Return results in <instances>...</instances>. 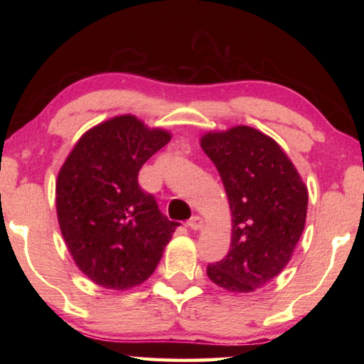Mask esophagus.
<instances>
[{"mask_svg":"<svg viewBox=\"0 0 364 364\" xmlns=\"http://www.w3.org/2000/svg\"><path fill=\"white\" fill-rule=\"evenodd\" d=\"M191 230H194V231H199L202 226H204V220H202L200 217H197V215H194V217H191L189 220H188V223H186Z\"/></svg>","mask_w":364,"mask_h":364,"instance_id":"34e87169","label":"esophagus"}]
</instances>
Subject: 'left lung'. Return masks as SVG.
Listing matches in <instances>:
<instances>
[{
  "label": "left lung",
  "mask_w": 364,
  "mask_h": 364,
  "mask_svg": "<svg viewBox=\"0 0 364 364\" xmlns=\"http://www.w3.org/2000/svg\"><path fill=\"white\" fill-rule=\"evenodd\" d=\"M223 181L232 213L231 247L207 267L208 279L252 292L286 268L304 232L308 191L274 139L250 127L200 139Z\"/></svg>",
  "instance_id": "8db88e82"
}]
</instances>
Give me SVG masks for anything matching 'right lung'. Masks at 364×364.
I'll list each match as a JSON object with an SVG mask.
<instances>
[{
  "label": "right lung",
  "instance_id": "right-lung-1",
  "mask_svg": "<svg viewBox=\"0 0 364 364\" xmlns=\"http://www.w3.org/2000/svg\"><path fill=\"white\" fill-rule=\"evenodd\" d=\"M170 138L120 115L86 132L60 168V232L77 267L96 284L125 291L144 282L180 225L138 183L143 164Z\"/></svg>",
  "mask_w": 364,
  "mask_h": 364
}]
</instances>
